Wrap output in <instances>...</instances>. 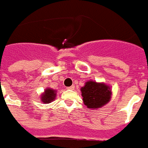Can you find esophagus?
<instances>
[{
  "instance_id": "obj_1",
  "label": "esophagus",
  "mask_w": 148,
  "mask_h": 148,
  "mask_svg": "<svg viewBox=\"0 0 148 148\" xmlns=\"http://www.w3.org/2000/svg\"><path fill=\"white\" fill-rule=\"evenodd\" d=\"M74 88V85H72V86L67 87V89H71V90H73Z\"/></svg>"
}]
</instances>
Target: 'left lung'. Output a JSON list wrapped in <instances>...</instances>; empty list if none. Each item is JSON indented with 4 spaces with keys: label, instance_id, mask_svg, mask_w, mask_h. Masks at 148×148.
Wrapping results in <instances>:
<instances>
[{
    "label": "left lung",
    "instance_id": "1",
    "mask_svg": "<svg viewBox=\"0 0 148 148\" xmlns=\"http://www.w3.org/2000/svg\"><path fill=\"white\" fill-rule=\"evenodd\" d=\"M83 101L87 108L92 109L101 108L108 103L110 99L111 92L108 85L96 82H88L81 88Z\"/></svg>",
    "mask_w": 148,
    "mask_h": 148
}]
</instances>
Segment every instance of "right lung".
I'll return each instance as SVG.
<instances>
[{
    "label": "right lung",
    "mask_w": 148,
    "mask_h": 148,
    "mask_svg": "<svg viewBox=\"0 0 148 148\" xmlns=\"http://www.w3.org/2000/svg\"><path fill=\"white\" fill-rule=\"evenodd\" d=\"M55 97H56V92L53 89H46L45 91V94H43V96H41V101L45 103H48L52 102V100H54Z\"/></svg>",
    "instance_id": "obj_1"
}]
</instances>
